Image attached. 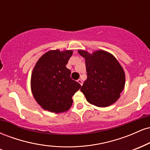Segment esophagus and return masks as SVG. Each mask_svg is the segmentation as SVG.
Instances as JSON below:
<instances>
[{"label": "esophagus", "instance_id": "1", "mask_svg": "<svg viewBox=\"0 0 150 150\" xmlns=\"http://www.w3.org/2000/svg\"><path fill=\"white\" fill-rule=\"evenodd\" d=\"M77 82H78V83L80 84L81 86L82 85V80H81V79H79V80H77Z\"/></svg>", "mask_w": 150, "mask_h": 150}]
</instances>
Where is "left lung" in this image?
Here are the masks:
<instances>
[{
	"mask_svg": "<svg viewBox=\"0 0 150 150\" xmlns=\"http://www.w3.org/2000/svg\"><path fill=\"white\" fill-rule=\"evenodd\" d=\"M85 58L87 78L80 91L89 104L107 107L114 104L124 89L125 75L123 67L113 55L104 50L90 53L79 49Z\"/></svg>",
	"mask_w": 150,
	"mask_h": 150,
	"instance_id": "8db88e82",
	"label": "left lung"
}]
</instances>
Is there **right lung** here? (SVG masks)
Listing matches in <instances>:
<instances>
[{"mask_svg": "<svg viewBox=\"0 0 150 150\" xmlns=\"http://www.w3.org/2000/svg\"><path fill=\"white\" fill-rule=\"evenodd\" d=\"M73 53L72 50H51L36 63L31 76V90L43 109L60 113L71 107L72 97L81 87L72 80L70 70L66 68Z\"/></svg>", "mask_w": 150, "mask_h": 150, "instance_id": "1", "label": "right lung"}]
</instances>
